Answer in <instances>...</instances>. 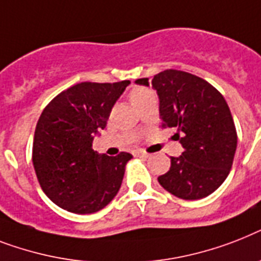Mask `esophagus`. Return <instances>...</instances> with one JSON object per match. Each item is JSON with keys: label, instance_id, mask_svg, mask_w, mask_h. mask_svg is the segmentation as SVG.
I'll use <instances>...</instances> for the list:
<instances>
[{"label": "esophagus", "instance_id": "obj_1", "mask_svg": "<svg viewBox=\"0 0 261 261\" xmlns=\"http://www.w3.org/2000/svg\"><path fill=\"white\" fill-rule=\"evenodd\" d=\"M139 155H140L141 158H145V159L151 158V153H148V152H145V151H139Z\"/></svg>", "mask_w": 261, "mask_h": 261}]
</instances>
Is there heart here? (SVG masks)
Listing matches in <instances>:
<instances>
[{"label": "heart", "instance_id": "b5f03b06", "mask_svg": "<svg viewBox=\"0 0 261 261\" xmlns=\"http://www.w3.org/2000/svg\"><path fill=\"white\" fill-rule=\"evenodd\" d=\"M153 91L143 86H136L133 87L132 90L129 91V101L132 102L133 106H136L137 109L143 105L144 102H147L148 99L153 98Z\"/></svg>", "mask_w": 261, "mask_h": 261}]
</instances>
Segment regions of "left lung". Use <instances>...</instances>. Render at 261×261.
<instances>
[{"label":"left lung","instance_id":"8db88e82","mask_svg":"<svg viewBox=\"0 0 261 261\" xmlns=\"http://www.w3.org/2000/svg\"><path fill=\"white\" fill-rule=\"evenodd\" d=\"M136 83L148 86V78ZM159 95L162 128H176L185 151L171 158L158 180L182 199H201L224 183L232 168L237 132L229 106L216 87L197 75L164 70L152 79Z\"/></svg>","mask_w":261,"mask_h":261}]
</instances>
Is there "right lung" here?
Instances as JSON below:
<instances>
[{"label":"right lung","mask_w":261,"mask_h":261,"mask_svg":"<svg viewBox=\"0 0 261 261\" xmlns=\"http://www.w3.org/2000/svg\"><path fill=\"white\" fill-rule=\"evenodd\" d=\"M128 85L129 81L76 83L43 110L33 137L32 163L45 195L62 209L95 213L118 193L125 164L133 156L98 153L93 140Z\"/></svg>","instance_id":"right-lung-1"}]
</instances>
